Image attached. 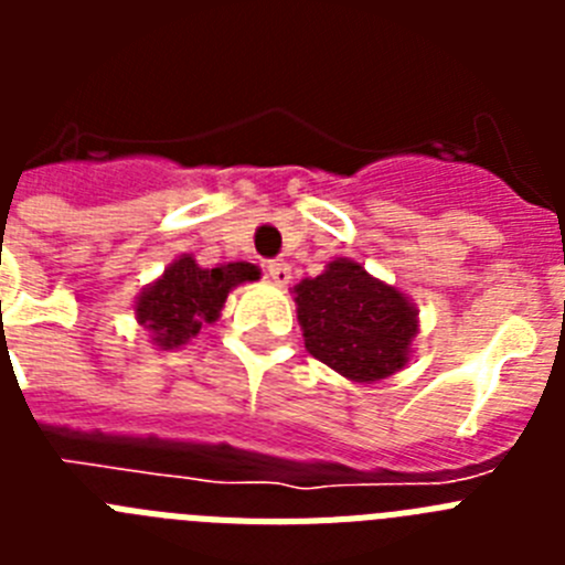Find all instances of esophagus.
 <instances>
[{"label": "esophagus", "mask_w": 565, "mask_h": 565, "mask_svg": "<svg viewBox=\"0 0 565 565\" xmlns=\"http://www.w3.org/2000/svg\"><path fill=\"white\" fill-rule=\"evenodd\" d=\"M266 274L274 286L282 288V286H288V279H291V266H288V263H282V259H271V263L266 266Z\"/></svg>", "instance_id": "esophagus-1"}]
</instances>
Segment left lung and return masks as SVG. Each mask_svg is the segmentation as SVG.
<instances>
[{"label": "left lung", "instance_id": "1", "mask_svg": "<svg viewBox=\"0 0 565 565\" xmlns=\"http://www.w3.org/2000/svg\"><path fill=\"white\" fill-rule=\"evenodd\" d=\"M294 302L308 353L339 376L373 384L411 362L416 306L356 259H331L319 277L294 286Z\"/></svg>", "mask_w": 565, "mask_h": 565}]
</instances>
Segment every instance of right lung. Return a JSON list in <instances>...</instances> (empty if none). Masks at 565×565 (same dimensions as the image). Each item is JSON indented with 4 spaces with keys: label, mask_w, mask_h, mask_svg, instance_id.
Here are the masks:
<instances>
[{
    "label": "right lung",
    "mask_w": 565,
    "mask_h": 565,
    "mask_svg": "<svg viewBox=\"0 0 565 565\" xmlns=\"http://www.w3.org/2000/svg\"><path fill=\"white\" fill-rule=\"evenodd\" d=\"M259 279L252 263H226L201 268L192 254H181L161 277L149 282L135 299V319L161 351H174L198 339L206 326L217 322L232 288Z\"/></svg>",
    "instance_id": "add662e5"
}]
</instances>
